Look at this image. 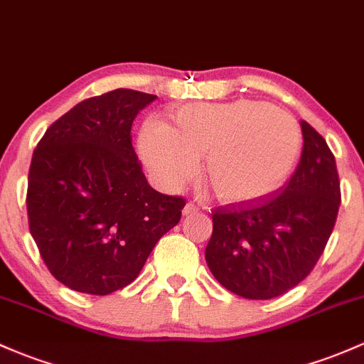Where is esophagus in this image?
<instances>
[{
	"label": "esophagus",
	"instance_id": "obj_1",
	"mask_svg": "<svg viewBox=\"0 0 364 364\" xmlns=\"http://www.w3.org/2000/svg\"><path fill=\"white\" fill-rule=\"evenodd\" d=\"M182 213L186 215H194V213H198V206L196 205H193V203H187L186 206H183V210H182Z\"/></svg>",
	"mask_w": 364,
	"mask_h": 364
}]
</instances>
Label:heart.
Listing matches in <instances>:
<instances>
[{"label":"heart","mask_w":364,"mask_h":364,"mask_svg":"<svg viewBox=\"0 0 364 364\" xmlns=\"http://www.w3.org/2000/svg\"><path fill=\"white\" fill-rule=\"evenodd\" d=\"M171 119L173 127L151 118L140 130V156L152 178L177 191L205 158L206 182L229 206L252 205L279 191L302 151L295 116L260 100L182 105Z\"/></svg>","instance_id":"b5f03b06"}]
</instances>
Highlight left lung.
<instances>
[{"instance_id": "left-lung-1", "label": "left lung", "mask_w": 364, "mask_h": 364, "mask_svg": "<svg viewBox=\"0 0 364 364\" xmlns=\"http://www.w3.org/2000/svg\"><path fill=\"white\" fill-rule=\"evenodd\" d=\"M300 127V163L279 194L213 212L206 264L222 287L245 299H274L306 279L337 220L335 156L307 121Z\"/></svg>"}]
</instances>
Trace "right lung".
Listing matches in <instances>:
<instances>
[{
	"label": "right lung",
	"instance_id": "obj_1",
	"mask_svg": "<svg viewBox=\"0 0 364 364\" xmlns=\"http://www.w3.org/2000/svg\"><path fill=\"white\" fill-rule=\"evenodd\" d=\"M156 95L118 88L74 105L33 154L27 217L41 259L74 291L109 295L139 276L186 199L147 183L132 123Z\"/></svg>",
	"mask_w": 364,
	"mask_h": 364
}]
</instances>
